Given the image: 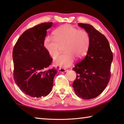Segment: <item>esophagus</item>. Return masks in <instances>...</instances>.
Listing matches in <instances>:
<instances>
[{"mask_svg":"<svg viewBox=\"0 0 124 124\" xmlns=\"http://www.w3.org/2000/svg\"><path fill=\"white\" fill-rule=\"evenodd\" d=\"M67 71H68V70H66V69H64V68H60V72H67Z\"/></svg>","mask_w":124,"mask_h":124,"instance_id":"34e87169","label":"esophagus"}]
</instances>
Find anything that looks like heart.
Instances as JSON below:
<instances>
[{"label": "heart", "instance_id": "heart-1", "mask_svg": "<svg viewBox=\"0 0 124 124\" xmlns=\"http://www.w3.org/2000/svg\"><path fill=\"white\" fill-rule=\"evenodd\" d=\"M53 34L54 37H45L44 46L54 59L60 53L61 46L64 45V53L54 61L56 66L68 67L73 64L74 58L80 60L86 54L90 44V37L87 31L70 24H64L56 29Z\"/></svg>", "mask_w": 124, "mask_h": 124}]
</instances>
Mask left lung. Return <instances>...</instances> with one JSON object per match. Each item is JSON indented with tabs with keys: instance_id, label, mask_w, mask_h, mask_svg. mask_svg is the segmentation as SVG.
<instances>
[{
	"instance_id": "8db88e82",
	"label": "left lung",
	"mask_w": 124,
	"mask_h": 124,
	"mask_svg": "<svg viewBox=\"0 0 124 124\" xmlns=\"http://www.w3.org/2000/svg\"><path fill=\"white\" fill-rule=\"evenodd\" d=\"M78 25L89 34L90 44L86 56L73 68L77 73L73 87L78 97L90 100L99 96L107 86L113 56L103 34L90 24L80 23Z\"/></svg>"
}]
</instances>
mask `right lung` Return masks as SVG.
I'll use <instances>...</instances> for the list:
<instances>
[{
	"label": "right lung",
	"instance_id": "obj_1",
	"mask_svg": "<svg viewBox=\"0 0 124 124\" xmlns=\"http://www.w3.org/2000/svg\"><path fill=\"white\" fill-rule=\"evenodd\" d=\"M52 25V22H45L27 29L18 39L12 51L14 80L23 93L32 97L49 95L58 71L54 68L45 70L52 58L45 49L44 40Z\"/></svg>",
	"mask_w": 124,
	"mask_h": 124
}]
</instances>
